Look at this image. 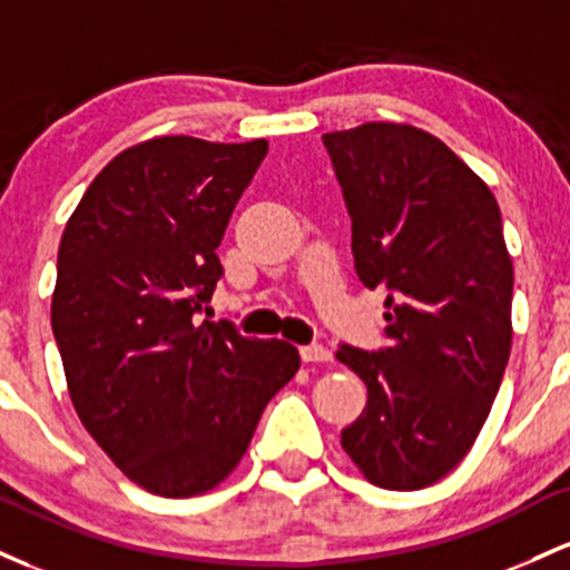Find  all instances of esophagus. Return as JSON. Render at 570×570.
<instances>
[{"mask_svg": "<svg viewBox=\"0 0 570 570\" xmlns=\"http://www.w3.org/2000/svg\"><path fill=\"white\" fill-rule=\"evenodd\" d=\"M331 350L323 347V344H304L302 347V361L304 363H328L331 361Z\"/></svg>", "mask_w": 570, "mask_h": 570, "instance_id": "1", "label": "esophagus"}]
</instances>
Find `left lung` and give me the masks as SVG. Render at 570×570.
I'll return each mask as SVG.
<instances>
[{
	"mask_svg": "<svg viewBox=\"0 0 570 570\" xmlns=\"http://www.w3.org/2000/svg\"><path fill=\"white\" fill-rule=\"evenodd\" d=\"M323 145L353 220L357 279L387 293V347L336 353L368 390L342 446L376 488L423 490L471 450L509 363L514 268L501 209L414 126L363 124Z\"/></svg>",
	"mask_w": 570,
	"mask_h": 570,
	"instance_id": "8db88e82",
	"label": "left lung"
}]
</instances>
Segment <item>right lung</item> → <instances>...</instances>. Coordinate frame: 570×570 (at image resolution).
<instances>
[{
    "label": "right lung",
    "instance_id": "add662e5",
    "mask_svg": "<svg viewBox=\"0 0 570 570\" xmlns=\"http://www.w3.org/2000/svg\"><path fill=\"white\" fill-rule=\"evenodd\" d=\"M266 150L147 139L96 175L63 228L50 323L69 395L96 444L156 495L220 484L302 366L283 338L202 320L223 277L215 250Z\"/></svg>",
    "mask_w": 570,
    "mask_h": 570
}]
</instances>
